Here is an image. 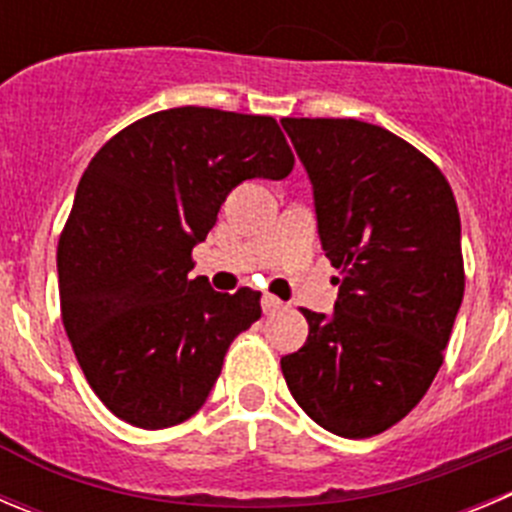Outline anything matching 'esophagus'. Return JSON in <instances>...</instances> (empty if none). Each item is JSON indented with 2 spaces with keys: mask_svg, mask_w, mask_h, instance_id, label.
I'll return each instance as SVG.
<instances>
[{
  "mask_svg": "<svg viewBox=\"0 0 512 512\" xmlns=\"http://www.w3.org/2000/svg\"><path fill=\"white\" fill-rule=\"evenodd\" d=\"M261 307H264L266 314H274V312H279V309H284V302L276 297H271V294H264V297H261Z\"/></svg>",
  "mask_w": 512,
  "mask_h": 512,
  "instance_id": "1",
  "label": "esophagus"
}]
</instances>
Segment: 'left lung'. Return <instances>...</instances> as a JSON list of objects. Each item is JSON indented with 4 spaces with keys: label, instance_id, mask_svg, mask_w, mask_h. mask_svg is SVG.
<instances>
[{
    "label": "left lung",
    "instance_id": "8db88e82",
    "mask_svg": "<svg viewBox=\"0 0 512 512\" xmlns=\"http://www.w3.org/2000/svg\"><path fill=\"white\" fill-rule=\"evenodd\" d=\"M314 187L335 314L281 358L294 401L337 437L391 429L429 391L464 297L459 210L426 154L358 119H281Z\"/></svg>",
    "mask_w": 512,
    "mask_h": 512
}]
</instances>
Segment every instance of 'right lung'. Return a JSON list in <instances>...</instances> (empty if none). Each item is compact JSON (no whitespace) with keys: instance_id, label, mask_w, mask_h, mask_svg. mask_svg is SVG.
Listing matches in <instances>:
<instances>
[{"instance_id":"add662e5","label":"right lung","mask_w":512,"mask_h":512,"mask_svg":"<svg viewBox=\"0 0 512 512\" xmlns=\"http://www.w3.org/2000/svg\"><path fill=\"white\" fill-rule=\"evenodd\" d=\"M294 167L271 116L182 106L149 114L88 162L58 241L60 314L88 386L139 429L190 419L261 294L192 279L225 195Z\"/></svg>"}]
</instances>
